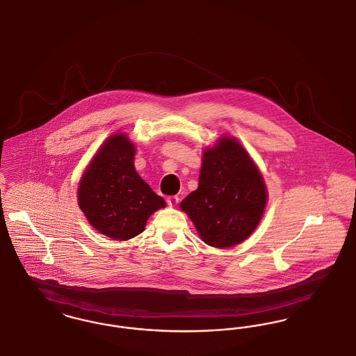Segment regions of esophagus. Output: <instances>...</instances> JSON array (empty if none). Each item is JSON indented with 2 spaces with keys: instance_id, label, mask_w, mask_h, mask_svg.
Masks as SVG:
<instances>
[{
  "instance_id": "34e87169",
  "label": "esophagus",
  "mask_w": 356,
  "mask_h": 356,
  "mask_svg": "<svg viewBox=\"0 0 356 356\" xmlns=\"http://www.w3.org/2000/svg\"><path fill=\"white\" fill-rule=\"evenodd\" d=\"M178 202H179V198H178L177 195L168 197V205H169L170 207H174V206L178 205Z\"/></svg>"
}]
</instances>
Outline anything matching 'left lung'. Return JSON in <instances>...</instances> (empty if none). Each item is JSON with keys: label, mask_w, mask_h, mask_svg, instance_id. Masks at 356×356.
<instances>
[{"label": "left lung", "mask_w": 356, "mask_h": 356, "mask_svg": "<svg viewBox=\"0 0 356 356\" xmlns=\"http://www.w3.org/2000/svg\"><path fill=\"white\" fill-rule=\"evenodd\" d=\"M261 172L234 138L206 149L198 188L181 202L202 241L214 248L243 243L257 227L266 205Z\"/></svg>", "instance_id": "obj_1"}]
</instances>
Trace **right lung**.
I'll return each mask as SVG.
<instances>
[{
  "label": "right lung",
  "instance_id": "obj_1",
  "mask_svg": "<svg viewBox=\"0 0 356 356\" xmlns=\"http://www.w3.org/2000/svg\"><path fill=\"white\" fill-rule=\"evenodd\" d=\"M135 146L124 134L110 136L81 177L77 201L102 234L124 241L145 230L151 214L166 202L135 171Z\"/></svg>",
  "mask_w": 356,
  "mask_h": 356
}]
</instances>
